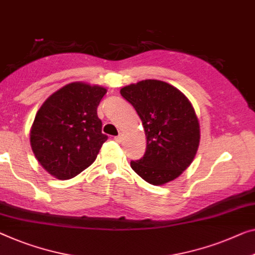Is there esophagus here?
<instances>
[{"mask_svg":"<svg viewBox=\"0 0 255 255\" xmlns=\"http://www.w3.org/2000/svg\"><path fill=\"white\" fill-rule=\"evenodd\" d=\"M115 140H117V142H121V140H123V134H119L118 136H116L115 137Z\"/></svg>","mask_w":255,"mask_h":255,"instance_id":"1","label":"esophagus"}]
</instances>
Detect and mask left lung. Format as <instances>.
Listing matches in <instances>:
<instances>
[{
    "label": "left lung",
    "instance_id": "1",
    "mask_svg": "<svg viewBox=\"0 0 255 255\" xmlns=\"http://www.w3.org/2000/svg\"><path fill=\"white\" fill-rule=\"evenodd\" d=\"M134 106L146 136L143 158L131 161L134 172L152 185L175 180L195 159L200 125L189 98L169 83L142 80L120 89Z\"/></svg>",
    "mask_w": 255,
    "mask_h": 255
}]
</instances>
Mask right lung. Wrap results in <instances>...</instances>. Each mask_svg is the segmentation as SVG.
<instances>
[{"mask_svg":"<svg viewBox=\"0 0 255 255\" xmlns=\"http://www.w3.org/2000/svg\"><path fill=\"white\" fill-rule=\"evenodd\" d=\"M98 85L75 81L51 94L30 127L29 142L40 165L57 180H70L96 160L108 139L97 108L106 94Z\"/></svg>","mask_w":255,"mask_h":255,"instance_id":"right-lung-1","label":"right lung"}]
</instances>
